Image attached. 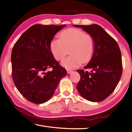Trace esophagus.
I'll use <instances>...</instances> for the list:
<instances>
[{"label":"esophagus","mask_w":132,"mask_h":132,"mask_svg":"<svg viewBox=\"0 0 132 132\" xmlns=\"http://www.w3.org/2000/svg\"><path fill=\"white\" fill-rule=\"evenodd\" d=\"M71 72H72V71L70 70H67V73H68V74H70V73H71Z\"/></svg>","instance_id":"1"}]
</instances>
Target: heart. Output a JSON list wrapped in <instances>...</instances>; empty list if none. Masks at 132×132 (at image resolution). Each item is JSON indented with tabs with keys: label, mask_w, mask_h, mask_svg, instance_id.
I'll return each instance as SVG.
<instances>
[{
	"label": "heart",
	"mask_w": 132,
	"mask_h": 132,
	"mask_svg": "<svg viewBox=\"0 0 132 132\" xmlns=\"http://www.w3.org/2000/svg\"><path fill=\"white\" fill-rule=\"evenodd\" d=\"M59 39L51 42L50 50L55 59L61 61L68 54L70 56L64 59L62 65L68 69H74L82 62L87 63L93 57L95 50V41L90 34L78 28H69L62 31Z\"/></svg>",
	"instance_id": "b5f03b06"
}]
</instances>
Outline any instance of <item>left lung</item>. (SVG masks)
I'll return each instance as SVG.
<instances>
[{"mask_svg": "<svg viewBox=\"0 0 132 132\" xmlns=\"http://www.w3.org/2000/svg\"><path fill=\"white\" fill-rule=\"evenodd\" d=\"M91 35L95 41V50L84 69L77 70L80 75L77 89L85 99L100 102L110 95L117 86L122 73V56L117 41L101 26L73 25Z\"/></svg>", "mask_w": 132, "mask_h": 132, "instance_id": "left-lung-1", "label": "left lung"}]
</instances>
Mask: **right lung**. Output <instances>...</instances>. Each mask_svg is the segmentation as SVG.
Wrapping results in <instances>:
<instances>
[{
    "mask_svg": "<svg viewBox=\"0 0 132 132\" xmlns=\"http://www.w3.org/2000/svg\"><path fill=\"white\" fill-rule=\"evenodd\" d=\"M65 26L35 24L26 31L13 46L11 56L13 81L29 101L38 104L48 101L67 74L50 50L53 37ZM50 67L53 70L48 71Z\"/></svg>",
    "mask_w": 132,
    "mask_h": 132,
    "instance_id": "obj_1",
    "label": "right lung"
}]
</instances>
